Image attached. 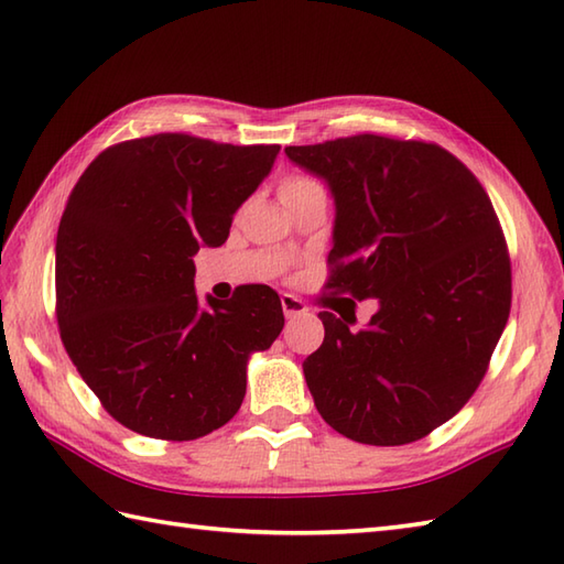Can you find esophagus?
<instances>
[{
	"label": "esophagus",
	"instance_id": "obj_1",
	"mask_svg": "<svg viewBox=\"0 0 564 564\" xmlns=\"http://www.w3.org/2000/svg\"><path fill=\"white\" fill-rule=\"evenodd\" d=\"M281 307H283V313H285V317H297V315H303L305 313V303L301 301V297H295V295H291V293H283L281 295Z\"/></svg>",
	"mask_w": 564,
	"mask_h": 564
}]
</instances>
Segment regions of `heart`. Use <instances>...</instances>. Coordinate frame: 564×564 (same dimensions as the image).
Instances as JSON below:
<instances>
[{
  "instance_id": "heart-1",
  "label": "heart",
  "mask_w": 564,
  "mask_h": 564,
  "mask_svg": "<svg viewBox=\"0 0 564 564\" xmlns=\"http://www.w3.org/2000/svg\"><path fill=\"white\" fill-rule=\"evenodd\" d=\"M310 186H317L313 178L307 176H289L285 182L281 184V196H289V194H295V191H303V188H310Z\"/></svg>"
}]
</instances>
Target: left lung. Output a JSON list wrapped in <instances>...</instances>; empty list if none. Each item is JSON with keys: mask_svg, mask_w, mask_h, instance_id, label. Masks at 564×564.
<instances>
[{"mask_svg": "<svg viewBox=\"0 0 564 564\" xmlns=\"http://www.w3.org/2000/svg\"><path fill=\"white\" fill-rule=\"evenodd\" d=\"M285 154L334 198L329 285L378 301L358 332L319 313L325 341L303 361L317 412L368 446L422 438L470 400L507 327L511 267L492 200L429 142L366 133Z\"/></svg>", "mask_w": 564, "mask_h": 564, "instance_id": "1", "label": "left lung"}]
</instances>
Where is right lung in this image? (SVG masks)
<instances>
[{"mask_svg":"<svg viewBox=\"0 0 564 564\" xmlns=\"http://www.w3.org/2000/svg\"><path fill=\"white\" fill-rule=\"evenodd\" d=\"M279 150L160 133L104 150L72 188L55 242L59 337L135 434L191 441L230 422L251 354L281 334L269 285L206 307L194 289L196 251L225 242Z\"/></svg>","mask_w":564,"mask_h":564,"instance_id":"right-lung-1","label":"right lung"}]
</instances>
